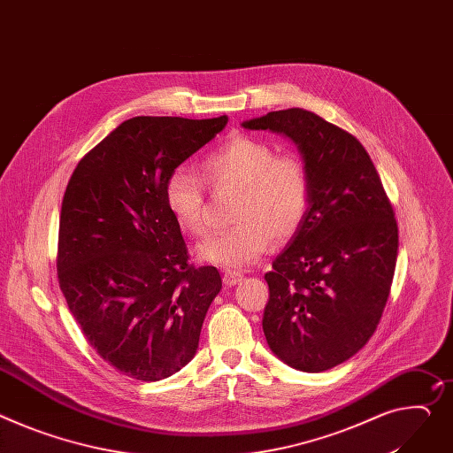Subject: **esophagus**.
I'll list each match as a JSON object with an SVG mask.
<instances>
[{
    "label": "esophagus",
    "instance_id": "1",
    "mask_svg": "<svg viewBox=\"0 0 453 453\" xmlns=\"http://www.w3.org/2000/svg\"><path fill=\"white\" fill-rule=\"evenodd\" d=\"M242 281V273L241 272H235V270H225L223 273V283L226 287H235Z\"/></svg>",
    "mask_w": 453,
    "mask_h": 453
}]
</instances>
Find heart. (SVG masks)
I'll use <instances>...</instances> for the list:
<instances>
[{
	"instance_id": "obj_1",
	"label": "heart",
	"mask_w": 453,
	"mask_h": 453,
	"mask_svg": "<svg viewBox=\"0 0 453 453\" xmlns=\"http://www.w3.org/2000/svg\"><path fill=\"white\" fill-rule=\"evenodd\" d=\"M201 178L212 187H239L230 230L208 235L197 257L225 268L257 261L273 242L290 239L310 204V178L296 156H275L257 139L239 135L214 149L201 163ZM165 203L176 225L190 234L206 230L204 194L196 173L173 170L165 183Z\"/></svg>"
}]
</instances>
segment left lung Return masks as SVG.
Segmentation results:
<instances>
[{"instance_id":"obj_1","label":"left lung","mask_w":453,"mask_h":453,"mask_svg":"<svg viewBox=\"0 0 453 453\" xmlns=\"http://www.w3.org/2000/svg\"><path fill=\"white\" fill-rule=\"evenodd\" d=\"M283 134L310 178L299 230L265 273L263 332L288 366L318 373L356 356L390 296L399 234L379 173L357 139L304 109L241 123Z\"/></svg>"}]
</instances>
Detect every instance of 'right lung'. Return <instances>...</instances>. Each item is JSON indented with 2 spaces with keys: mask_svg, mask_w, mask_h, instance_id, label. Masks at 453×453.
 <instances>
[{
  "mask_svg": "<svg viewBox=\"0 0 453 453\" xmlns=\"http://www.w3.org/2000/svg\"><path fill=\"white\" fill-rule=\"evenodd\" d=\"M228 123L137 116L76 166L59 218V288L94 350L137 380H161L196 356L216 266L188 265L165 203L170 173Z\"/></svg>",
  "mask_w": 453,
  "mask_h": 453,
  "instance_id": "add662e5",
  "label": "right lung"
}]
</instances>
